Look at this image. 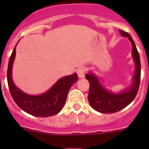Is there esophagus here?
<instances>
[{
  "mask_svg": "<svg viewBox=\"0 0 149 149\" xmlns=\"http://www.w3.org/2000/svg\"><path fill=\"white\" fill-rule=\"evenodd\" d=\"M85 68H78L77 71V75H78V77L79 78H84V75H85Z\"/></svg>",
  "mask_w": 149,
  "mask_h": 149,
  "instance_id": "obj_1",
  "label": "esophagus"
}]
</instances>
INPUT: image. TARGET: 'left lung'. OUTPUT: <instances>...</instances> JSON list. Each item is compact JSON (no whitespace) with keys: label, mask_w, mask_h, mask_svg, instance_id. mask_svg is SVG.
<instances>
[{"label":"left lung","mask_w":149,"mask_h":149,"mask_svg":"<svg viewBox=\"0 0 149 149\" xmlns=\"http://www.w3.org/2000/svg\"><path fill=\"white\" fill-rule=\"evenodd\" d=\"M123 37L130 40L132 45V56L136 64V71L133 84L128 89L119 94H114L105 90L93 74L87 73L85 78L89 82V91L88 100L93 109L101 113H113L128 106L137 94L141 82V60L136 45L132 37L127 32L120 30Z\"/></svg>","instance_id":"1"}]
</instances>
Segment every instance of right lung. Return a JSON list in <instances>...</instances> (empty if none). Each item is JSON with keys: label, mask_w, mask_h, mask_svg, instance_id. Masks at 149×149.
<instances>
[{"label": "right lung", "mask_w": 149, "mask_h": 149, "mask_svg": "<svg viewBox=\"0 0 149 149\" xmlns=\"http://www.w3.org/2000/svg\"><path fill=\"white\" fill-rule=\"evenodd\" d=\"M16 55L14 48L9 57L7 70L8 88L15 103L30 115L47 117L57 114L64 107L68 93L73 83L78 80L77 73L61 78L49 91L39 96L24 93L13 84L12 80V66Z\"/></svg>", "instance_id": "right-lung-1"}]
</instances>
